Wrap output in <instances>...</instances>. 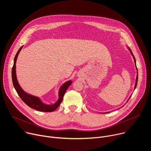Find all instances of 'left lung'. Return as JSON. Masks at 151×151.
I'll list each match as a JSON object with an SVG mask.
<instances>
[{
	"label": "left lung",
	"mask_w": 151,
	"mask_h": 151,
	"mask_svg": "<svg viewBox=\"0 0 151 151\" xmlns=\"http://www.w3.org/2000/svg\"><path fill=\"white\" fill-rule=\"evenodd\" d=\"M128 49H129V50H130V52H131V53H132V55H133V58H134V62H135V63H136V59H135V57H134V56L133 55V53H132V52L131 50H130V48H128ZM136 69H137V66H136ZM137 80H138V72H137V77H136V83H135V86H134V90H135V88H136V86H137Z\"/></svg>",
	"instance_id": "obj_1"
}]
</instances>
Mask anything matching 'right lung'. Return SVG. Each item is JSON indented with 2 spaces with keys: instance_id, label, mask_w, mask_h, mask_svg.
Returning <instances> with one entry per match:
<instances>
[{
  "instance_id": "1",
  "label": "right lung",
  "mask_w": 151,
  "mask_h": 151,
  "mask_svg": "<svg viewBox=\"0 0 151 151\" xmlns=\"http://www.w3.org/2000/svg\"><path fill=\"white\" fill-rule=\"evenodd\" d=\"M23 47H21L19 50L18 51L17 53L15 55V57L14 58V65L12 69V83L14 85V87L17 92L18 96L22 100L27 106H29L30 107H32V108L40 112H50L54 111L57 107L59 106V105L61 104L63 96L65 94L66 91L68 88V87L71 85L72 81H69L66 82L64 83L60 89L59 91V97L58 101L54 104L51 105H47L44 103H43L37 97H35L33 96L30 95L25 93L22 88L20 87L18 83L17 79V76H16V71H15V63L17 61V58L18 57V55L21 51V50L22 49Z\"/></svg>"
}]
</instances>
